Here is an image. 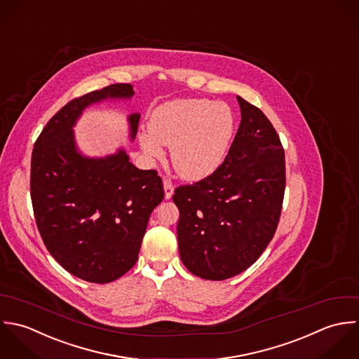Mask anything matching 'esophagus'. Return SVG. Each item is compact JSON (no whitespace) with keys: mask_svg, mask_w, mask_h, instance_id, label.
Returning <instances> with one entry per match:
<instances>
[{"mask_svg":"<svg viewBox=\"0 0 359 359\" xmlns=\"http://www.w3.org/2000/svg\"><path fill=\"white\" fill-rule=\"evenodd\" d=\"M163 190H165V198H166V200H170L172 196H173V190H175L172 182L163 180Z\"/></svg>","mask_w":359,"mask_h":359,"instance_id":"1","label":"esophagus"}]
</instances>
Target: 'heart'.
Wrapping results in <instances>:
<instances>
[{"label": "heart", "mask_w": 359, "mask_h": 359, "mask_svg": "<svg viewBox=\"0 0 359 359\" xmlns=\"http://www.w3.org/2000/svg\"><path fill=\"white\" fill-rule=\"evenodd\" d=\"M148 129L139 133L144 154L161 159L162 145L172 147L175 170L183 179L197 182L212 175L223 162L234 135L236 118L224 102L177 98L151 112Z\"/></svg>", "instance_id": "obj_1"}]
</instances>
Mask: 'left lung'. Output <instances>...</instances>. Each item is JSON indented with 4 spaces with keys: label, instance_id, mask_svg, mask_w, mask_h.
<instances>
[{
    "label": "left lung",
    "instance_id": "left-lung-1",
    "mask_svg": "<svg viewBox=\"0 0 359 359\" xmlns=\"http://www.w3.org/2000/svg\"><path fill=\"white\" fill-rule=\"evenodd\" d=\"M241 122L223 163L175 190L179 254L207 280L250 268L275 236L286 187L285 149L264 112L237 95Z\"/></svg>",
    "mask_w": 359,
    "mask_h": 359
}]
</instances>
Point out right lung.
<instances>
[{"mask_svg":"<svg viewBox=\"0 0 359 359\" xmlns=\"http://www.w3.org/2000/svg\"><path fill=\"white\" fill-rule=\"evenodd\" d=\"M132 84H111L61 108L46 125L32 154L30 196L41 238L73 276L109 283L137 261L148 219L163 200L155 170L136 168L123 148L107 156L83 155L73 126L83 111L107 100H130ZM140 114L128 116L129 139Z\"/></svg>","mask_w":359,"mask_h":359,"instance_id":"add662e5","label":"right lung"}]
</instances>
